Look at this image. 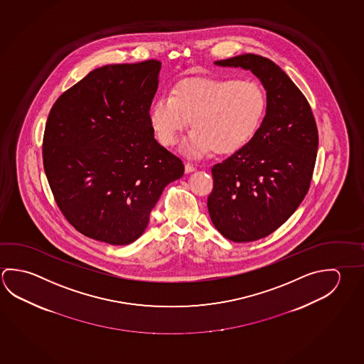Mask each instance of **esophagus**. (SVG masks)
Segmentation results:
<instances>
[{
  "mask_svg": "<svg viewBox=\"0 0 364 364\" xmlns=\"http://www.w3.org/2000/svg\"><path fill=\"white\" fill-rule=\"evenodd\" d=\"M196 170H197V167L194 166V165H191L189 162L185 164V173H193V171H196Z\"/></svg>",
  "mask_w": 364,
  "mask_h": 364,
  "instance_id": "esophagus-1",
  "label": "esophagus"
}]
</instances>
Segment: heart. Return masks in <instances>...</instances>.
<instances>
[{
	"mask_svg": "<svg viewBox=\"0 0 364 364\" xmlns=\"http://www.w3.org/2000/svg\"><path fill=\"white\" fill-rule=\"evenodd\" d=\"M267 95L261 84L237 77H189L175 84L170 96L152 105L149 124L162 146L176 144L194 129L185 148L191 154H232L248 146L261 129Z\"/></svg>",
	"mask_w": 364,
	"mask_h": 364,
	"instance_id": "b5f03b06",
	"label": "heart"
}]
</instances>
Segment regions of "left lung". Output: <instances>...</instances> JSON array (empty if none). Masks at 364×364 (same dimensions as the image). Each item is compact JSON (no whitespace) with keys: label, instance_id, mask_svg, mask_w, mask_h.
Returning <instances> with one entry per match:
<instances>
[{"label":"left lung","instance_id":"obj_1","mask_svg":"<svg viewBox=\"0 0 364 364\" xmlns=\"http://www.w3.org/2000/svg\"><path fill=\"white\" fill-rule=\"evenodd\" d=\"M220 66L250 70L267 90V111L248 146L210 168V220L231 242H255L279 229L309 191L318 130L306 96L274 61L245 53Z\"/></svg>","mask_w":364,"mask_h":364}]
</instances>
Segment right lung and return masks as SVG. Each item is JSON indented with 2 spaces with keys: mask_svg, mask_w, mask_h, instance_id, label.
Segmentation results:
<instances>
[{
  "mask_svg": "<svg viewBox=\"0 0 364 364\" xmlns=\"http://www.w3.org/2000/svg\"><path fill=\"white\" fill-rule=\"evenodd\" d=\"M160 69L157 60L98 68L50 111L46 176L65 218L90 239L135 242L165 186L184 173L149 124Z\"/></svg>",
  "mask_w": 364,
  "mask_h": 364,
  "instance_id": "right-lung-1",
  "label": "right lung"
}]
</instances>
